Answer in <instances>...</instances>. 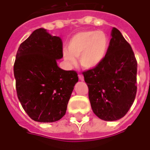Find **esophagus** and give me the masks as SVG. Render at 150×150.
Here are the masks:
<instances>
[{"mask_svg": "<svg viewBox=\"0 0 150 150\" xmlns=\"http://www.w3.org/2000/svg\"><path fill=\"white\" fill-rule=\"evenodd\" d=\"M79 79L81 80V81H84V76H83V75H81V74H79Z\"/></svg>", "mask_w": 150, "mask_h": 150, "instance_id": "esophagus-1", "label": "esophagus"}]
</instances>
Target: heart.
Wrapping results in <instances>:
<instances>
[{"instance_id":"heart-1","label":"heart","mask_w":150,"mask_h":150,"mask_svg":"<svg viewBox=\"0 0 150 150\" xmlns=\"http://www.w3.org/2000/svg\"><path fill=\"white\" fill-rule=\"evenodd\" d=\"M108 46L109 40L105 33L85 30L71 36L68 44V50L65 49L62 54L64 59L70 65H75V58L80 57V63L84 69H93L103 61Z\"/></svg>"}]
</instances>
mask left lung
I'll return each mask as SVG.
<instances>
[{"mask_svg": "<svg viewBox=\"0 0 150 150\" xmlns=\"http://www.w3.org/2000/svg\"><path fill=\"white\" fill-rule=\"evenodd\" d=\"M111 36L103 61L83 71L93 112L107 121L126 115L137 90V62L131 46L115 27Z\"/></svg>", "mask_w": 150, "mask_h": 150, "instance_id": "1", "label": "left lung"}]
</instances>
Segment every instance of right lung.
Masks as SVG:
<instances>
[{
	"mask_svg": "<svg viewBox=\"0 0 150 150\" xmlns=\"http://www.w3.org/2000/svg\"><path fill=\"white\" fill-rule=\"evenodd\" d=\"M62 42L43 28L34 30L20 45L13 65L18 99L32 120L51 123L65 114L74 86L75 71L57 65L62 59Z\"/></svg>",
	"mask_w": 150,
	"mask_h": 150,
	"instance_id": "add662e5",
	"label": "right lung"
}]
</instances>
